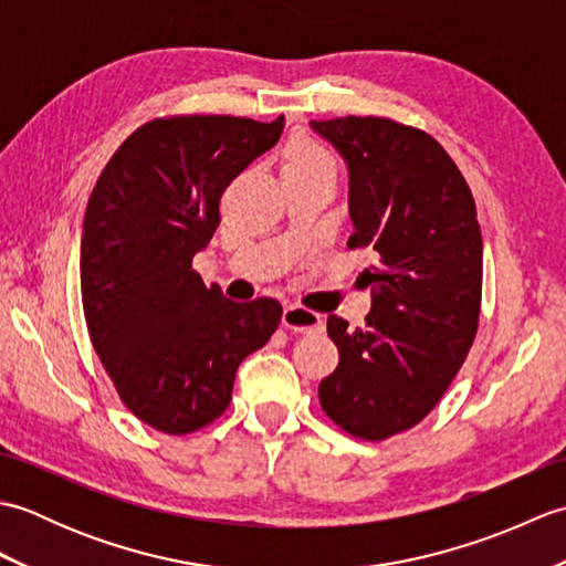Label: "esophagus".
Segmentation results:
<instances>
[{
  "mask_svg": "<svg viewBox=\"0 0 566 566\" xmlns=\"http://www.w3.org/2000/svg\"><path fill=\"white\" fill-rule=\"evenodd\" d=\"M282 326L294 333H321L326 328V323H323V316L316 314V311H308L298 304H290L282 314Z\"/></svg>",
  "mask_w": 566,
  "mask_h": 566,
  "instance_id": "obj_1",
  "label": "esophagus"
}]
</instances>
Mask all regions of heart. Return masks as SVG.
<instances>
[{
  "label": "heart",
  "instance_id": "1",
  "mask_svg": "<svg viewBox=\"0 0 566 566\" xmlns=\"http://www.w3.org/2000/svg\"><path fill=\"white\" fill-rule=\"evenodd\" d=\"M335 172L333 155L316 140H294L284 153V172Z\"/></svg>",
  "mask_w": 566,
  "mask_h": 566
}]
</instances>
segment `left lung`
Here are the masks:
<instances>
[{
  "label": "left lung",
  "instance_id": "obj_1",
  "mask_svg": "<svg viewBox=\"0 0 566 566\" xmlns=\"http://www.w3.org/2000/svg\"><path fill=\"white\" fill-rule=\"evenodd\" d=\"M350 172L347 248L377 262L363 328L328 316L338 367L321 408L353 438L387 440L418 426L467 359L482 308L484 245L472 189L426 130L384 116L311 122Z\"/></svg>",
  "mask_w": 566,
  "mask_h": 566
}]
</instances>
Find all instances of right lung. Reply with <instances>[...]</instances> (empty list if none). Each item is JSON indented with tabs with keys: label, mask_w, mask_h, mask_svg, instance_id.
Returning <instances> with one entry per match:
<instances>
[{
	"label": "right lung",
	"mask_w": 566,
	"mask_h": 566,
	"mask_svg": "<svg viewBox=\"0 0 566 566\" xmlns=\"http://www.w3.org/2000/svg\"><path fill=\"white\" fill-rule=\"evenodd\" d=\"M243 116L153 118L92 189L80 290L94 350L143 423L187 436L231 403L238 365L272 338L282 304H235L191 268L221 223L223 189L282 136Z\"/></svg>",
	"instance_id": "add662e5"
}]
</instances>
